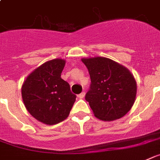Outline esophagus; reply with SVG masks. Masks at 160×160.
Instances as JSON below:
<instances>
[{
  "label": "esophagus",
  "mask_w": 160,
  "mask_h": 160,
  "mask_svg": "<svg viewBox=\"0 0 160 160\" xmlns=\"http://www.w3.org/2000/svg\"><path fill=\"white\" fill-rule=\"evenodd\" d=\"M84 97H85V92H82L81 93V94L78 95V98L83 99V98H84Z\"/></svg>",
  "instance_id": "obj_1"
}]
</instances>
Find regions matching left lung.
Here are the masks:
<instances>
[{"label":"left lung","instance_id":"left-lung-1","mask_svg":"<svg viewBox=\"0 0 160 160\" xmlns=\"http://www.w3.org/2000/svg\"><path fill=\"white\" fill-rule=\"evenodd\" d=\"M91 77L85 96L95 117L103 121L122 118L132 109L137 96V82L132 72L109 58H82Z\"/></svg>","mask_w":160,"mask_h":160}]
</instances>
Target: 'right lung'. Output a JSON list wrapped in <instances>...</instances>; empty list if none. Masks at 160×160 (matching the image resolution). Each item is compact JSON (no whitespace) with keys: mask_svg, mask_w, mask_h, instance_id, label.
I'll use <instances>...</instances> for the list:
<instances>
[{"mask_svg":"<svg viewBox=\"0 0 160 160\" xmlns=\"http://www.w3.org/2000/svg\"><path fill=\"white\" fill-rule=\"evenodd\" d=\"M64 59H51L35 68L23 82L21 93L28 113L39 122L54 125L68 118L76 96L60 78Z\"/></svg>","mask_w":160,"mask_h":160,"instance_id":"add662e5","label":"right lung"}]
</instances>
